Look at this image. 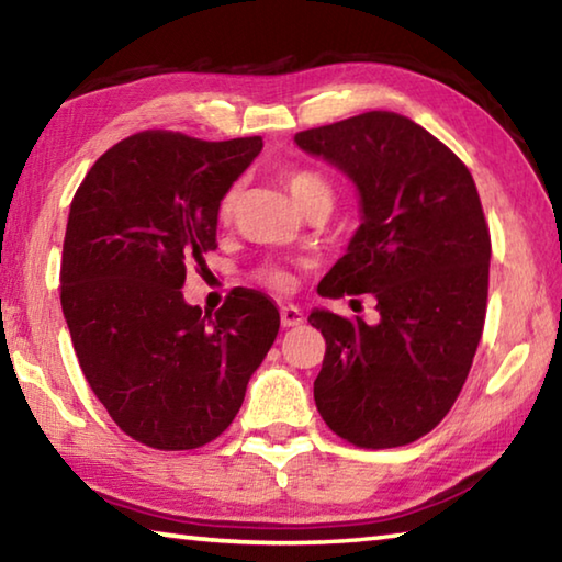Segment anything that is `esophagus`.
<instances>
[{"instance_id": "esophagus-1", "label": "esophagus", "mask_w": 562, "mask_h": 562, "mask_svg": "<svg viewBox=\"0 0 562 562\" xmlns=\"http://www.w3.org/2000/svg\"><path fill=\"white\" fill-rule=\"evenodd\" d=\"M280 317H282V327H300L302 325V312L297 307H292V304H284L280 310Z\"/></svg>"}]
</instances>
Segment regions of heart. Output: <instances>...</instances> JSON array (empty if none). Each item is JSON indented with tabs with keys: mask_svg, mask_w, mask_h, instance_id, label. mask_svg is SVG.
I'll return each mask as SVG.
<instances>
[{
	"mask_svg": "<svg viewBox=\"0 0 562 562\" xmlns=\"http://www.w3.org/2000/svg\"><path fill=\"white\" fill-rule=\"evenodd\" d=\"M282 180H284V186H288L290 195L294 198V203H297L302 211H310L312 205H329L331 207V201H335V190H331V183L325 176H319L317 170L288 168L282 173ZM235 207H237V188H231L221 201L223 221H231ZM258 280L265 284V288L278 290V292H288L294 284L292 272L284 268V265H278V262L260 268Z\"/></svg>",
	"mask_w": 562,
	"mask_h": 562,
	"instance_id": "obj_1",
	"label": "heart"
}]
</instances>
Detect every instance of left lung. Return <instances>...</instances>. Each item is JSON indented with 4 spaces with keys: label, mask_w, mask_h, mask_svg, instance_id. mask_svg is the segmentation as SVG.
<instances>
[{
    "label": "left lung",
    "mask_w": 562,
    "mask_h": 562,
    "mask_svg": "<svg viewBox=\"0 0 562 562\" xmlns=\"http://www.w3.org/2000/svg\"><path fill=\"white\" fill-rule=\"evenodd\" d=\"M294 140L345 170L361 203V225L317 292H372L379 312L376 325L310 315L327 341L317 412L359 449L406 446L451 412L483 335L491 233L479 190L451 148L394 111Z\"/></svg>",
    "instance_id": "left-lung-1"
}]
</instances>
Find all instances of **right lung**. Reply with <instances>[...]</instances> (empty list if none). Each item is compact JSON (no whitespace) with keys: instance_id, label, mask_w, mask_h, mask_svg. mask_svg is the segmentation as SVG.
I'll use <instances>...</instances> for the list:
<instances>
[{"instance_id":"right-lung-1","label":"right lung","mask_w":562,"mask_h":562,"mask_svg":"<svg viewBox=\"0 0 562 562\" xmlns=\"http://www.w3.org/2000/svg\"><path fill=\"white\" fill-rule=\"evenodd\" d=\"M262 138L140 131L76 190L61 255V310L91 392L131 439L188 451L217 439L280 329L255 290L211 317L183 300L186 270L217 247V211Z\"/></svg>"}]
</instances>
